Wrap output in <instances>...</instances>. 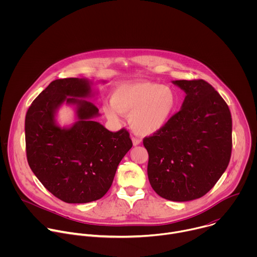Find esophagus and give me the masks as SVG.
I'll return each instance as SVG.
<instances>
[{"label": "esophagus", "mask_w": 257, "mask_h": 257, "mask_svg": "<svg viewBox=\"0 0 257 257\" xmlns=\"http://www.w3.org/2000/svg\"><path fill=\"white\" fill-rule=\"evenodd\" d=\"M132 142H133V145H138L140 144V139L137 137H132Z\"/></svg>", "instance_id": "1"}]
</instances>
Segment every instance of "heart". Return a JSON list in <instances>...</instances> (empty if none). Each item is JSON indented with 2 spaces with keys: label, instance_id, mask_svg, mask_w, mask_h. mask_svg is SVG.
I'll list each match as a JSON object with an SVG mask.
<instances>
[{
  "label": "heart",
  "instance_id": "1",
  "mask_svg": "<svg viewBox=\"0 0 257 257\" xmlns=\"http://www.w3.org/2000/svg\"><path fill=\"white\" fill-rule=\"evenodd\" d=\"M112 105L104 106L107 118L118 120V113L128 116L131 128L142 135L162 129L171 119L178 103L175 90L155 82L119 86L112 94Z\"/></svg>",
  "mask_w": 257,
  "mask_h": 257
}]
</instances>
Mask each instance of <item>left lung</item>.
Returning a JSON list of instances; mask_svg holds the SVG:
<instances>
[{"label": "left lung", "instance_id": "1", "mask_svg": "<svg viewBox=\"0 0 257 257\" xmlns=\"http://www.w3.org/2000/svg\"><path fill=\"white\" fill-rule=\"evenodd\" d=\"M186 92L182 108L159 131L143 138L153 189L172 201L205 195L226 171L232 153L227 102L205 80H176Z\"/></svg>", "mask_w": 257, "mask_h": 257}]
</instances>
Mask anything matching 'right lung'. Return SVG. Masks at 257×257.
Returning <instances> with one entry per match:
<instances>
[{
  "instance_id": "add662e5",
  "label": "right lung",
  "mask_w": 257,
  "mask_h": 257,
  "mask_svg": "<svg viewBox=\"0 0 257 257\" xmlns=\"http://www.w3.org/2000/svg\"><path fill=\"white\" fill-rule=\"evenodd\" d=\"M89 92L86 79H57L32 101L25 117L28 165L42 184L67 203L101 198L112 186L121 160L132 148L125 128L108 131L92 120L98 114L94 103L75 98ZM64 101L79 106V121L69 130H61L53 119Z\"/></svg>"
}]
</instances>
